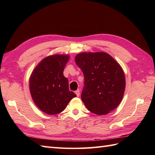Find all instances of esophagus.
I'll return each mask as SVG.
<instances>
[{
  "mask_svg": "<svg viewBox=\"0 0 155 155\" xmlns=\"http://www.w3.org/2000/svg\"><path fill=\"white\" fill-rule=\"evenodd\" d=\"M74 93H75L76 94H77V97H79V95H80V91H79V90L76 91L74 92Z\"/></svg>",
  "mask_w": 155,
  "mask_h": 155,
  "instance_id": "esophagus-1",
  "label": "esophagus"
}]
</instances>
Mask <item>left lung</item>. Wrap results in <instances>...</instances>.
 Here are the masks:
<instances>
[{
  "label": "left lung",
  "instance_id": "obj_1",
  "mask_svg": "<svg viewBox=\"0 0 155 155\" xmlns=\"http://www.w3.org/2000/svg\"><path fill=\"white\" fill-rule=\"evenodd\" d=\"M75 62L83 72L81 99L87 109L104 115L115 109L123 99L125 76L120 65L104 52H81Z\"/></svg>",
  "mask_w": 155,
  "mask_h": 155
}]
</instances>
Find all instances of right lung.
Returning <instances> with one entry per match:
<instances>
[{
    "label": "right lung",
    "instance_id": "1",
    "mask_svg": "<svg viewBox=\"0 0 155 155\" xmlns=\"http://www.w3.org/2000/svg\"><path fill=\"white\" fill-rule=\"evenodd\" d=\"M70 56L51 55L43 58L32 72L29 88L32 100L45 113L53 115L64 110L77 97L69 91L68 81L63 71Z\"/></svg>",
    "mask_w": 155,
    "mask_h": 155
}]
</instances>
